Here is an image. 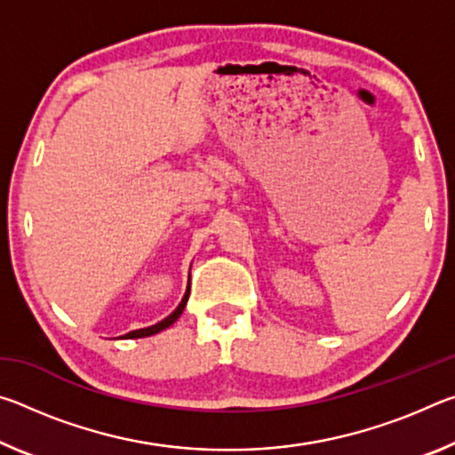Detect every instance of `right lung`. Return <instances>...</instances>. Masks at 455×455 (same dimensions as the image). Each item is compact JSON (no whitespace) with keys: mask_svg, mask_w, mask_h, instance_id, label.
Segmentation results:
<instances>
[{"mask_svg":"<svg viewBox=\"0 0 455 455\" xmlns=\"http://www.w3.org/2000/svg\"><path fill=\"white\" fill-rule=\"evenodd\" d=\"M188 295H190V287H187V292H184V297H182V301L179 303V307H176V309L168 315L166 319H163V321H158L156 325H150V327H144V329H136V331H130V333H126V335H122L120 339H140V337H150V335H156V333H160V331H164V329H168L172 325V323L180 317L182 315V311H184V307H187V301H188Z\"/></svg>","mask_w":455,"mask_h":455,"instance_id":"add662e5","label":"right lung"}]
</instances>
